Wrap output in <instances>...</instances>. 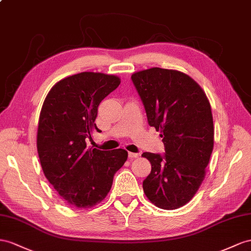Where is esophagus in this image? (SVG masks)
I'll list each match as a JSON object with an SVG mask.
<instances>
[{
  "mask_svg": "<svg viewBox=\"0 0 251 251\" xmlns=\"http://www.w3.org/2000/svg\"><path fill=\"white\" fill-rule=\"evenodd\" d=\"M140 156L139 152H128V157H129L130 159H133V158H138Z\"/></svg>",
  "mask_w": 251,
  "mask_h": 251,
  "instance_id": "esophagus-1",
  "label": "esophagus"
}]
</instances>
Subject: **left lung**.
I'll return each mask as SVG.
<instances>
[{
	"mask_svg": "<svg viewBox=\"0 0 251 251\" xmlns=\"http://www.w3.org/2000/svg\"><path fill=\"white\" fill-rule=\"evenodd\" d=\"M131 80L165 151L142 153L151 164L144 193L158 208L178 209L196 194L213 151L210 102L194 79L176 70L147 69L133 73Z\"/></svg>",
	"mask_w": 251,
	"mask_h": 251,
	"instance_id": "left-lung-1",
	"label": "left lung"
}]
</instances>
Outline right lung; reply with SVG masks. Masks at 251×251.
<instances>
[{
    "instance_id": "right-lung-1",
    "label": "right lung",
    "mask_w": 251,
    "mask_h": 251,
    "mask_svg": "<svg viewBox=\"0 0 251 251\" xmlns=\"http://www.w3.org/2000/svg\"><path fill=\"white\" fill-rule=\"evenodd\" d=\"M104 73L82 72L50 89L42 105L37 150L50 183L71 207L91 208L111 189L113 176L128 157L125 150L100 151L88 145L100 102L120 85Z\"/></svg>"
}]
</instances>
